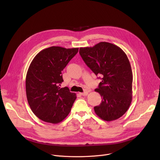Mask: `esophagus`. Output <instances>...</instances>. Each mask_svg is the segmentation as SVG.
I'll return each instance as SVG.
<instances>
[{
	"label": "esophagus",
	"mask_w": 160,
	"mask_h": 160,
	"mask_svg": "<svg viewBox=\"0 0 160 160\" xmlns=\"http://www.w3.org/2000/svg\"><path fill=\"white\" fill-rule=\"evenodd\" d=\"M88 91H85V92H80V94L82 96H87L88 94Z\"/></svg>",
	"instance_id": "obj_1"
}]
</instances>
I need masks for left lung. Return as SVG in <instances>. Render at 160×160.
I'll use <instances>...</instances> for the list:
<instances>
[{"label":"left lung","instance_id":"left-lung-1","mask_svg":"<svg viewBox=\"0 0 160 160\" xmlns=\"http://www.w3.org/2000/svg\"><path fill=\"white\" fill-rule=\"evenodd\" d=\"M79 53L90 69L101 76L102 81L95 89L102 98L101 104L94 108L96 114L107 122L118 119L132 99L133 75L127 56L117 45L106 42L80 48Z\"/></svg>","mask_w":160,"mask_h":160}]
</instances>
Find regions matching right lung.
<instances>
[{
    "mask_svg": "<svg viewBox=\"0 0 160 160\" xmlns=\"http://www.w3.org/2000/svg\"><path fill=\"white\" fill-rule=\"evenodd\" d=\"M78 48L52 46L38 52L26 77V93L30 107L41 120L56 124L70 113L77 98L69 88L59 86L61 72L77 54Z\"/></svg>",
    "mask_w": 160,
    "mask_h": 160,
    "instance_id": "right-lung-1",
    "label": "right lung"
}]
</instances>
